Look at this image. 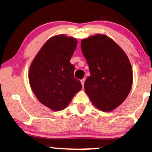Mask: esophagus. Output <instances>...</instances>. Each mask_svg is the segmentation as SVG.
<instances>
[{
	"label": "esophagus",
	"mask_w": 152,
	"mask_h": 152,
	"mask_svg": "<svg viewBox=\"0 0 152 152\" xmlns=\"http://www.w3.org/2000/svg\"><path fill=\"white\" fill-rule=\"evenodd\" d=\"M85 78H83V79L80 80V83H81L82 86H84V83H85Z\"/></svg>",
	"instance_id": "1"
}]
</instances>
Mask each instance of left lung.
<instances>
[{
	"instance_id": "8db88e82",
	"label": "left lung",
	"mask_w": 152,
	"mask_h": 152,
	"mask_svg": "<svg viewBox=\"0 0 152 152\" xmlns=\"http://www.w3.org/2000/svg\"><path fill=\"white\" fill-rule=\"evenodd\" d=\"M81 50L90 76L84 88L94 106L108 112L124 102L132 84V71L125 52L106 35L83 39Z\"/></svg>"
}]
</instances>
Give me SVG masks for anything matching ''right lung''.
<instances>
[{
  "label": "right lung",
  "mask_w": 152,
  "mask_h": 152,
  "mask_svg": "<svg viewBox=\"0 0 152 152\" xmlns=\"http://www.w3.org/2000/svg\"><path fill=\"white\" fill-rule=\"evenodd\" d=\"M77 46L76 38L62 35L50 38L31 62L28 79L34 95L41 103L53 111L68 106L81 90L74 78V66L70 59Z\"/></svg>",
  "instance_id": "right-lung-1"
}]
</instances>
